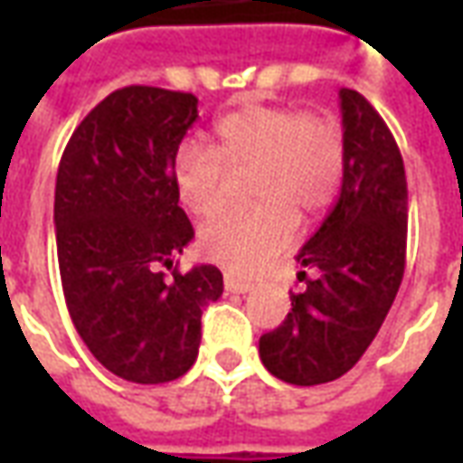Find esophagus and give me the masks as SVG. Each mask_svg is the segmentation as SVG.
Instances as JSON below:
<instances>
[{
	"mask_svg": "<svg viewBox=\"0 0 463 463\" xmlns=\"http://www.w3.org/2000/svg\"><path fill=\"white\" fill-rule=\"evenodd\" d=\"M225 290L228 292H238V295H245V292L252 290V282H245V280H238V278H232V275H225Z\"/></svg>",
	"mask_w": 463,
	"mask_h": 463,
	"instance_id": "1",
	"label": "esophagus"
}]
</instances>
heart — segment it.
I'll list each match as a JSON object with an SVG mask.
<instances>
[{"mask_svg":"<svg viewBox=\"0 0 463 463\" xmlns=\"http://www.w3.org/2000/svg\"><path fill=\"white\" fill-rule=\"evenodd\" d=\"M250 173L260 201L228 211L201 232L205 258L238 275L265 270L298 235V213L317 218L340 195L347 141L330 116L292 106H245L213 128V148L183 143L173 158V188L198 218L228 203L232 178Z\"/></svg>","mask_w":463,"mask_h":463,"instance_id":"1","label":"heart"}]
</instances>
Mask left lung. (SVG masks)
<instances>
[{"label":"left lung","instance_id":"obj_1","mask_svg":"<svg viewBox=\"0 0 463 463\" xmlns=\"http://www.w3.org/2000/svg\"><path fill=\"white\" fill-rule=\"evenodd\" d=\"M347 171L340 198L298 262L315 272L292 310L260 337L265 369L288 384L340 379L377 337L407 258V175L394 136L367 99L340 91Z\"/></svg>","mask_w":463,"mask_h":463}]
</instances>
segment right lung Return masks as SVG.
<instances>
[{
  "label": "right lung",
  "instance_id": "1",
  "mask_svg": "<svg viewBox=\"0 0 463 463\" xmlns=\"http://www.w3.org/2000/svg\"><path fill=\"white\" fill-rule=\"evenodd\" d=\"M195 118L193 94L123 86L76 126L56 173V252L71 322L109 372L136 384L193 367L203 310L222 295L215 265L163 272L193 238L173 158Z\"/></svg>",
  "mask_w": 463,
  "mask_h": 463
}]
</instances>
